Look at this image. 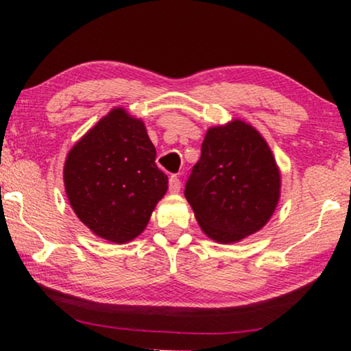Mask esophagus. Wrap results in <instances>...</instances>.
Wrapping results in <instances>:
<instances>
[{"label": "esophagus", "mask_w": 351, "mask_h": 351, "mask_svg": "<svg viewBox=\"0 0 351 351\" xmlns=\"http://www.w3.org/2000/svg\"><path fill=\"white\" fill-rule=\"evenodd\" d=\"M169 191H171V193H179V191H180V179L177 176H171Z\"/></svg>", "instance_id": "1"}]
</instances>
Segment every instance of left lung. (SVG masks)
I'll return each instance as SVG.
<instances>
[{
    "mask_svg": "<svg viewBox=\"0 0 351 351\" xmlns=\"http://www.w3.org/2000/svg\"><path fill=\"white\" fill-rule=\"evenodd\" d=\"M280 189V169L265 138L251 124L234 119L208 129L184 193L201 230L228 244L270 220Z\"/></svg>",
    "mask_w": 351,
    "mask_h": 351,
    "instance_id": "left-lung-1",
    "label": "left lung"
}]
</instances>
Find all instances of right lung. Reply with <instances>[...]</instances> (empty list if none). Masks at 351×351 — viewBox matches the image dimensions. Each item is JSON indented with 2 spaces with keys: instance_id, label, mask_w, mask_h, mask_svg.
I'll list each match as a JSON object with an SVG mask.
<instances>
[{
  "instance_id": "obj_1",
  "label": "right lung",
  "mask_w": 351,
  "mask_h": 351,
  "mask_svg": "<svg viewBox=\"0 0 351 351\" xmlns=\"http://www.w3.org/2000/svg\"><path fill=\"white\" fill-rule=\"evenodd\" d=\"M142 119L113 108L66 155L64 182L78 219L97 237L128 243L145 230L167 191Z\"/></svg>"
}]
</instances>
